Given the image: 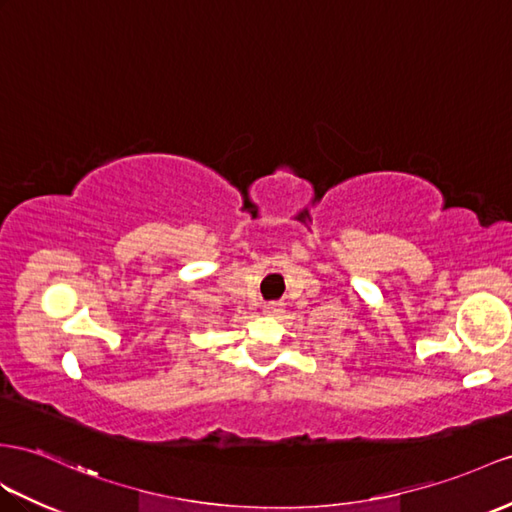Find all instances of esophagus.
<instances>
[{"instance_id":"obj_1","label":"esophagus","mask_w":512,"mask_h":512,"mask_svg":"<svg viewBox=\"0 0 512 512\" xmlns=\"http://www.w3.org/2000/svg\"><path fill=\"white\" fill-rule=\"evenodd\" d=\"M280 313H282V304H278V302H267L263 306V315H267V317H278Z\"/></svg>"}]
</instances>
